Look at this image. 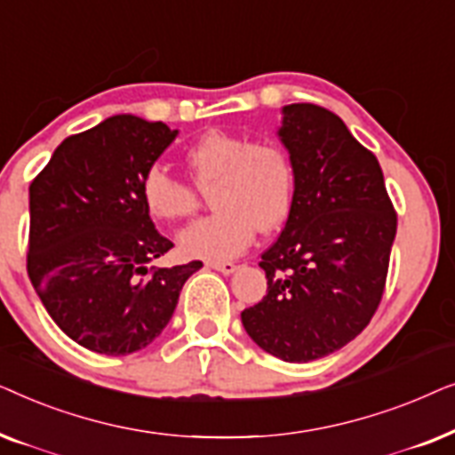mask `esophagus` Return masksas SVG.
Returning a JSON list of instances; mask_svg holds the SVG:
<instances>
[{"mask_svg": "<svg viewBox=\"0 0 455 455\" xmlns=\"http://www.w3.org/2000/svg\"><path fill=\"white\" fill-rule=\"evenodd\" d=\"M204 265L211 267V269H215V271L226 273V275H229V273H234L235 269H238V265L232 263V260H207Z\"/></svg>", "mask_w": 455, "mask_h": 455, "instance_id": "esophagus-1", "label": "esophagus"}]
</instances>
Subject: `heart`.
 Instances as JSON below:
<instances>
[{"label":"heart","mask_w":455,"mask_h":455,"mask_svg":"<svg viewBox=\"0 0 455 455\" xmlns=\"http://www.w3.org/2000/svg\"><path fill=\"white\" fill-rule=\"evenodd\" d=\"M192 180L211 188L217 213L180 234V251L190 259H234L252 244L257 229L271 232L288 220L294 204V165L277 142H252L248 136L209 130L184 151ZM140 198L155 221L176 223L195 213L198 195L164 165L142 173Z\"/></svg>","instance_id":"obj_1"}]
</instances>
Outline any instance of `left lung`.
Masks as SVG:
<instances>
[{
	"instance_id": "left-lung-1",
	"label": "left lung",
	"mask_w": 455,
	"mask_h": 455,
	"mask_svg": "<svg viewBox=\"0 0 455 455\" xmlns=\"http://www.w3.org/2000/svg\"><path fill=\"white\" fill-rule=\"evenodd\" d=\"M277 130L294 165V204L263 252L267 294L242 310L254 344L285 363H310L352 341L375 315L397 215L381 165L333 111L282 109Z\"/></svg>"
}]
</instances>
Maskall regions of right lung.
<instances>
[{"instance_id": "obj_1", "label": "right lung", "mask_w": 455, "mask_h": 455, "mask_svg": "<svg viewBox=\"0 0 455 455\" xmlns=\"http://www.w3.org/2000/svg\"><path fill=\"white\" fill-rule=\"evenodd\" d=\"M176 136L164 122L111 116L68 136L30 184V283L86 350L126 356L147 347L203 267H148L173 244L155 229L140 180Z\"/></svg>"}]
</instances>
